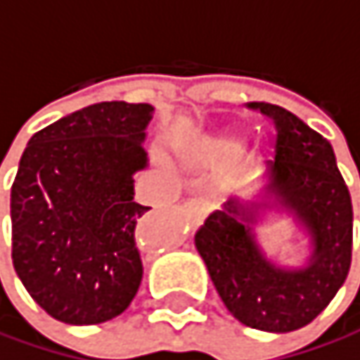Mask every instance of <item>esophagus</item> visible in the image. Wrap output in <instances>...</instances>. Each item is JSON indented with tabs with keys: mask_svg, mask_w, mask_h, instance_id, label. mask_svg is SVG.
Masks as SVG:
<instances>
[{
	"mask_svg": "<svg viewBox=\"0 0 360 360\" xmlns=\"http://www.w3.org/2000/svg\"><path fill=\"white\" fill-rule=\"evenodd\" d=\"M186 211H188V215H190L194 221H200V219H202V215L207 213V209H205L202 200H196V198L186 202Z\"/></svg>",
	"mask_w": 360,
	"mask_h": 360,
	"instance_id": "34e87169",
	"label": "esophagus"
}]
</instances>
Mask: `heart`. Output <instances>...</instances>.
Listing matches in <instances>:
<instances>
[{
  "label": "heart",
  "mask_w": 360,
  "mask_h": 360,
  "mask_svg": "<svg viewBox=\"0 0 360 360\" xmlns=\"http://www.w3.org/2000/svg\"><path fill=\"white\" fill-rule=\"evenodd\" d=\"M226 147H228V145H226Z\"/></svg>",
  "instance_id": "obj_1"
}]
</instances>
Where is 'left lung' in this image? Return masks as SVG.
Instances as JSON below:
<instances>
[{
  "label": "left lung",
  "mask_w": 360,
  "mask_h": 360,
  "mask_svg": "<svg viewBox=\"0 0 360 360\" xmlns=\"http://www.w3.org/2000/svg\"><path fill=\"white\" fill-rule=\"evenodd\" d=\"M275 125V162L252 200L230 198L194 237L211 281L241 324L290 333L309 324L338 295L352 262V200L330 143L297 115L250 102ZM288 212L310 235L303 267L269 261L251 226L262 212Z\"/></svg>",
  "instance_id": "8db88e82"
}]
</instances>
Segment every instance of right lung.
<instances>
[{"mask_svg": "<svg viewBox=\"0 0 360 360\" xmlns=\"http://www.w3.org/2000/svg\"><path fill=\"white\" fill-rule=\"evenodd\" d=\"M151 104L100 102L36 132L10 194L12 264L32 299L65 324H100L139 292L134 172L147 166Z\"/></svg>", "mask_w": 360, "mask_h": 360, "instance_id": "1", "label": "right lung"}]
</instances>
